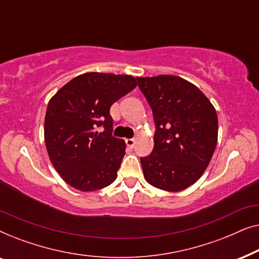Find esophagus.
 Segmentation results:
<instances>
[{
	"label": "esophagus",
	"instance_id": "obj_1",
	"mask_svg": "<svg viewBox=\"0 0 259 259\" xmlns=\"http://www.w3.org/2000/svg\"><path fill=\"white\" fill-rule=\"evenodd\" d=\"M125 141H126V145L128 147H133L134 144H136V140H134L133 138H131V139H126Z\"/></svg>",
	"mask_w": 259,
	"mask_h": 259
}]
</instances>
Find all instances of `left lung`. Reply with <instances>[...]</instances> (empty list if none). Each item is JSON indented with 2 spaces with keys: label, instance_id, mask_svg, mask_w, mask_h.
Instances as JSON below:
<instances>
[{
  "label": "left lung",
  "instance_id": "1",
  "mask_svg": "<svg viewBox=\"0 0 259 259\" xmlns=\"http://www.w3.org/2000/svg\"><path fill=\"white\" fill-rule=\"evenodd\" d=\"M155 123L154 147L140 159L157 189L179 192L203 176L218 140V116L197 86L176 75L137 77Z\"/></svg>",
  "mask_w": 259,
  "mask_h": 259
}]
</instances>
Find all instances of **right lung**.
Instances as JSON below:
<instances>
[{"label": "right lung", "instance_id": "obj_1", "mask_svg": "<svg viewBox=\"0 0 259 259\" xmlns=\"http://www.w3.org/2000/svg\"><path fill=\"white\" fill-rule=\"evenodd\" d=\"M136 87L131 75L91 72L74 77L49 100L46 147L68 185L91 192L116 179L126 144L112 136L109 108Z\"/></svg>", "mask_w": 259, "mask_h": 259}]
</instances>
